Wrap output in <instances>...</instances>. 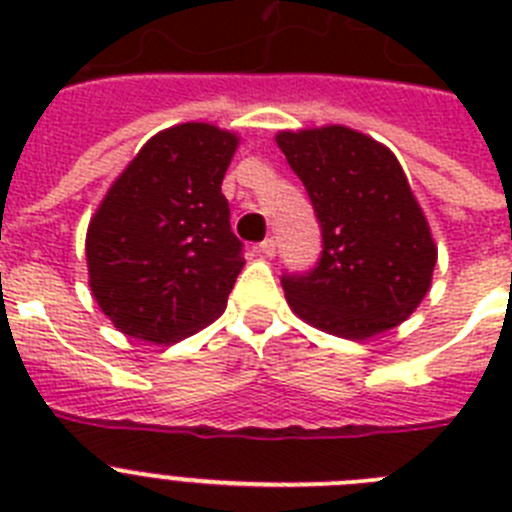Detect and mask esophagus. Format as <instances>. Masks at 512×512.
Returning <instances> with one entry per match:
<instances>
[{
    "mask_svg": "<svg viewBox=\"0 0 512 512\" xmlns=\"http://www.w3.org/2000/svg\"><path fill=\"white\" fill-rule=\"evenodd\" d=\"M259 251L264 253V256H274V253H277V241H274V238H266L259 246Z\"/></svg>",
    "mask_w": 512,
    "mask_h": 512,
    "instance_id": "esophagus-1",
    "label": "esophagus"
}]
</instances>
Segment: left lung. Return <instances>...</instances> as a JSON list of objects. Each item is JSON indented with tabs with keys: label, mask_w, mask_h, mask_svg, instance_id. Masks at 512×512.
<instances>
[{
	"label": "left lung",
	"mask_w": 512,
	"mask_h": 512,
	"mask_svg": "<svg viewBox=\"0 0 512 512\" xmlns=\"http://www.w3.org/2000/svg\"><path fill=\"white\" fill-rule=\"evenodd\" d=\"M277 146L323 230L318 266L282 277L295 315L351 341L408 320L431 289L438 248L395 153L346 125L282 130Z\"/></svg>",
	"instance_id": "8db88e82"
}]
</instances>
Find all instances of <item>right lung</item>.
Instances as JSON below:
<instances>
[{
	"mask_svg": "<svg viewBox=\"0 0 512 512\" xmlns=\"http://www.w3.org/2000/svg\"><path fill=\"white\" fill-rule=\"evenodd\" d=\"M238 135L182 122L153 135L89 220V287L125 336L182 341L220 318L243 269L223 176Z\"/></svg>",
	"mask_w": 512,
	"mask_h": 512,
	"instance_id": "obj_1",
	"label": "right lung"
}]
</instances>
